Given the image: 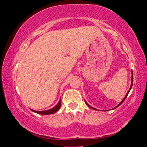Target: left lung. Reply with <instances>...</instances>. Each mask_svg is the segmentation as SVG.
<instances>
[{"label":"left lung","instance_id":"obj_1","mask_svg":"<svg viewBox=\"0 0 147 147\" xmlns=\"http://www.w3.org/2000/svg\"><path fill=\"white\" fill-rule=\"evenodd\" d=\"M133 72H132V77H131V86H130V88H129V91H128V92H127V93H126V94L125 97H124V98L122 99V102H121L120 103H119V104H118V105H117V106H115V108H113V109H116V108H117V107H118V106H120V105H121V104H122V103H123V102H124V100H125V99L126 98V97H127L128 94H129V92H130V90H131V88H132V86H133ZM85 102H86V105H87L88 106H89V107H90V109H94V110H97V109H95V108L92 107V106H90V105H89V104H88V103H87L86 102V101H85Z\"/></svg>","mask_w":147,"mask_h":147}]
</instances>
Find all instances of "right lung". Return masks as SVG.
Segmentation results:
<instances>
[{
    "mask_svg": "<svg viewBox=\"0 0 147 147\" xmlns=\"http://www.w3.org/2000/svg\"><path fill=\"white\" fill-rule=\"evenodd\" d=\"M61 98H60L58 104H57L55 106H54V107L51 109H49V110H47V111H34V110H32V109H31V110L33 112L36 113L41 114V115H46L53 114V113H56L57 111H58L59 110V109L61 107Z\"/></svg>",
    "mask_w": 147,
    "mask_h": 147,
    "instance_id": "obj_1",
    "label": "right lung"
}]
</instances>
